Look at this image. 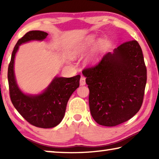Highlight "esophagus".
I'll list each match as a JSON object with an SVG mask.
<instances>
[{
	"instance_id": "obj_1",
	"label": "esophagus",
	"mask_w": 159,
	"mask_h": 159,
	"mask_svg": "<svg viewBox=\"0 0 159 159\" xmlns=\"http://www.w3.org/2000/svg\"><path fill=\"white\" fill-rule=\"evenodd\" d=\"M80 85H85V78L81 77L80 79Z\"/></svg>"
}]
</instances>
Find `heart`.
I'll use <instances>...</instances> for the list:
<instances>
[{
	"mask_svg": "<svg viewBox=\"0 0 159 159\" xmlns=\"http://www.w3.org/2000/svg\"><path fill=\"white\" fill-rule=\"evenodd\" d=\"M96 41L95 37L94 36H90L83 41L79 42L73 48L71 51V55L74 57H80L83 56L87 54L89 51L92 49L94 44ZM102 50V45L99 42L97 43L95 47L93 48L89 55L85 59V63L88 64H92L98 61L100 57Z\"/></svg>",
	"mask_w": 159,
	"mask_h": 159,
	"instance_id": "heart-1",
	"label": "heart"
}]
</instances>
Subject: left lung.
<instances>
[{
  "label": "left lung",
  "instance_id": "1",
  "mask_svg": "<svg viewBox=\"0 0 159 159\" xmlns=\"http://www.w3.org/2000/svg\"><path fill=\"white\" fill-rule=\"evenodd\" d=\"M89 88V106L99 125L116 126L139 111L147 83V68L138 41L107 52L96 66L83 71Z\"/></svg>",
  "mask_w": 159,
  "mask_h": 159
}]
</instances>
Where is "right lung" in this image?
<instances>
[{
  "mask_svg": "<svg viewBox=\"0 0 159 159\" xmlns=\"http://www.w3.org/2000/svg\"><path fill=\"white\" fill-rule=\"evenodd\" d=\"M48 35L44 31H31L19 40L12 51L7 71L10 99L15 108L30 124L42 128H54L60 124L69 99L79 87L80 78V75L71 78L55 76L41 93L36 95L26 94L20 90L14 71L19 47L31 41H43Z\"/></svg>",
  "mask_w": 159,
  "mask_h": 159,
  "instance_id": "obj_1",
  "label": "right lung"
}]
</instances>
